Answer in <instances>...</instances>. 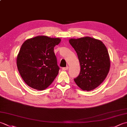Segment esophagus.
Returning <instances> with one entry per match:
<instances>
[{"instance_id":"34e87169","label":"esophagus","mask_w":127,"mask_h":127,"mask_svg":"<svg viewBox=\"0 0 127 127\" xmlns=\"http://www.w3.org/2000/svg\"><path fill=\"white\" fill-rule=\"evenodd\" d=\"M68 68H69V67H68V66L64 67V68H62V70H68Z\"/></svg>"}]
</instances>
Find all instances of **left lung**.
I'll use <instances>...</instances> for the list:
<instances>
[{"instance_id": "1", "label": "left lung", "mask_w": 127, "mask_h": 127, "mask_svg": "<svg viewBox=\"0 0 127 127\" xmlns=\"http://www.w3.org/2000/svg\"><path fill=\"white\" fill-rule=\"evenodd\" d=\"M69 43L76 51L80 72L74 81L84 91H91L105 80L110 68L107 49L102 42L90 37L71 38Z\"/></svg>"}]
</instances>
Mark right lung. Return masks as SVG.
<instances>
[{"mask_svg": "<svg viewBox=\"0 0 127 127\" xmlns=\"http://www.w3.org/2000/svg\"><path fill=\"white\" fill-rule=\"evenodd\" d=\"M61 41L59 38L38 36L27 39L22 44L16 64L27 85L43 90L54 81L59 70L54 47Z\"/></svg>", "mask_w": 127, "mask_h": 127, "instance_id": "obj_1", "label": "right lung"}]
</instances>
